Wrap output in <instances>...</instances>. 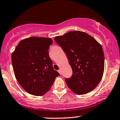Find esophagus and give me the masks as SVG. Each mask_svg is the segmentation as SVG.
Instances as JSON below:
<instances>
[{
  "label": "esophagus",
  "instance_id": "obj_1",
  "mask_svg": "<svg viewBox=\"0 0 120 120\" xmlns=\"http://www.w3.org/2000/svg\"><path fill=\"white\" fill-rule=\"evenodd\" d=\"M58 72L60 74H61V71H60V70H58Z\"/></svg>",
  "mask_w": 120,
  "mask_h": 120
}]
</instances>
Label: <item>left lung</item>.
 <instances>
[{"instance_id": "obj_1", "label": "left lung", "mask_w": 120, "mask_h": 120, "mask_svg": "<svg viewBox=\"0 0 120 120\" xmlns=\"http://www.w3.org/2000/svg\"><path fill=\"white\" fill-rule=\"evenodd\" d=\"M54 40L65 53L72 70V75L66 78L68 88L78 95L95 89L104 70V55L101 46L94 37L84 32L74 30Z\"/></svg>"}]
</instances>
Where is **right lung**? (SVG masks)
<instances>
[{"label": "right lung", "mask_w": 120, "mask_h": 120, "mask_svg": "<svg viewBox=\"0 0 120 120\" xmlns=\"http://www.w3.org/2000/svg\"><path fill=\"white\" fill-rule=\"evenodd\" d=\"M53 41L46 37H32L21 40L12 54L16 79L25 91L42 96L60 75L53 67L49 49Z\"/></svg>", "instance_id": "right-lung-1"}]
</instances>
